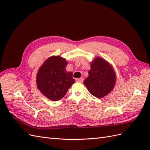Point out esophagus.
Wrapping results in <instances>:
<instances>
[{"instance_id":"1","label":"esophagus","mask_w":150,"mask_h":150,"mask_svg":"<svg viewBox=\"0 0 150 150\" xmlns=\"http://www.w3.org/2000/svg\"><path fill=\"white\" fill-rule=\"evenodd\" d=\"M83 81H84L83 78H79V79H77V81L79 82H81V83H82V82H83Z\"/></svg>"}]
</instances>
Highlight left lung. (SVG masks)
Segmentation results:
<instances>
[{
    "label": "left lung",
    "mask_w": 150,
    "mask_h": 150,
    "mask_svg": "<svg viewBox=\"0 0 150 150\" xmlns=\"http://www.w3.org/2000/svg\"><path fill=\"white\" fill-rule=\"evenodd\" d=\"M88 73L84 84L94 97L103 98L112 91L116 82V75L112 66L106 60L96 57L91 63Z\"/></svg>",
    "instance_id": "left-lung-1"
}]
</instances>
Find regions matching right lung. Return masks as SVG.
<instances>
[{
	"label": "right lung",
	"instance_id": "1",
	"mask_svg": "<svg viewBox=\"0 0 150 150\" xmlns=\"http://www.w3.org/2000/svg\"><path fill=\"white\" fill-rule=\"evenodd\" d=\"M68 62L59 56H52L45 60L37 75V88L51 100H59L75 83L72 72H67Z\"/></svg>",
	"mask_w": 150,
	"mask_h": 150
}]
</instances>
